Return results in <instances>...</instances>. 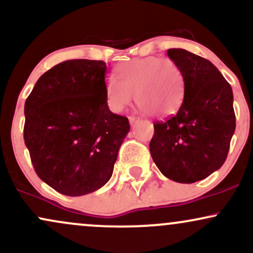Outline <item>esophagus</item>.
Returning a JSON list of instances; mask_svg holds the SVG:
<instances>
[{
    "instance_id": "esophagus-1",
    "label": "esophagus",
    "mask_w": 253,
    "mask_h": 253,
    "mask_svg": "<svg viewBox=\"0 0 253 253\" xmlns=\"http://www.w3.org/2000/svg\"><path fill=\"white\" fill-rule=\"evenodd\" d=\"M128 120H129L130 125H134L136 123V118H134V117H129Z\"/></svg>"
}]
</instances>
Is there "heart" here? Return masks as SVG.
<instances>
[{"instance_id": "1", "label": "heart", "mask_w": 253, "mask_h": 253, "mask_svg": "<svg viewBox=\"0 0 253 253\" xmlns=\"http://www.w3.org/2000/svg\"><path fill=\"white\" fill-rule=\"evenodd\" d=\"M119 80L107 82V100L114 112H121L134 98L145 113L175 114L182 106L184 77L179 65L169 58L132 59L118 68Z\"/></svg>"}]
</instances>
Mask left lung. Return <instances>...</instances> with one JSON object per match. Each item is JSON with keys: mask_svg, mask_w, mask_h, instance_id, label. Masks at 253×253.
<instances>
[{"mask_svg": "<svg viewBox=\"0 0 253 253\" xmlns=\"http://www.w3.org/2000/svg\"><path fill=\"white\" fill-rule=\"evenodd\" d=\"M168 56L181 68L184 98L176 115L153 124L150 152L165 177L194 183L222 167L236 129L233 92L210 60L170 48Z\"/></svg>", "mask_w": 253, "mask_h": 253, "instance_id": "1", "label": "left lung"}]
</instances>
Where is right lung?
<instances>
[{"label": "right lung", "mask_w": 253, "mask_h": 253, "mask_svg": "<svg viewBox=\"0 0 253 253\" xmlns=\"http://www.w3.org/2000/svg\"><path fill=\"white\" fill-rule=\"evenodd\" d=\"M107 65L71 59L38 80L25 103V144L37 175L58 193L82 196L112 177L129 123L107 103Z\"/></svg>", "instance_id": "add662e5"}]
</instances>
